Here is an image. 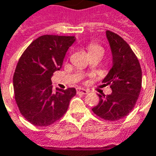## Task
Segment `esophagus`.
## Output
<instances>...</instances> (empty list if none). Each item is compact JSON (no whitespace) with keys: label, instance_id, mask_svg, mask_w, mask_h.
I'll return each instance as SVG.
<instances>
[{"label":"esophagus","instance_id":"esophagus-1","mask_svg":"<svg viewBox=\"0 0 156 156\" xmlns=\"http://www.w3.org/2000/svg\"><path fill=\"white\" fill-rule=\"evenodd\" d=\"M87 93H88V90H85V89H82V88H78L77 89V94H83V95H86Z\"/></svg>","mask_w":156,"mask_h":156}]
</instances>
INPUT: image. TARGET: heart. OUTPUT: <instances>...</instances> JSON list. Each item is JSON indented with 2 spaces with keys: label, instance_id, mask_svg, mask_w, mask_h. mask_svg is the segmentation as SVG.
<instances>
[{
  "label": "heart",
  "instance_id": "1",
  "mask_svg": "<svg viewBox=\"0 0 156 156\" xmlns=\"http://www.w3.org/2000/svg\"><path fill=\"white\" fill-rule=\"evenodd\" d=\"M87 48H88V51H89L90 54L97 51H103V49H102L101 46L98 44H96V43H90V44H89Z\"/></svg>",
  "mask_w": 156,
  "mask_h": 156
}]
</instances>
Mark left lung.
Masks as SVG:
<instances>
[{
	"instance_id": "1",
	"label": "left lung",
	"mask_w": 156,
	"mask_h": 156,
	"mask_svg": "<svg viewBox=\"0 0 156 156\" xmlns=\"http://www.w3.org/2000/svg\"><path fill=\"white\" fill-rule=\"evenodd\" d=\"M107 37L112 55V67L102 82L110 85V95H100L92 111L107 121L123 119L133 110L142 87V70L139 59L123 38L108 30Z\"/></svg>"
}]
</instances>
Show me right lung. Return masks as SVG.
I'll use <instances>...</instances> for the list:
<instances>
[{"instance_id": "obj_1", "label": "right lung", "mask_w": 156, "mask_h": 156, "mask_svg": "<svg viewBox=\"0 0 156 156\" xmlns=\"http://www.w3.org/2000/svg\"><path fill=\"white\" fill-rule=\"evenodd\" d=\"M74 36L43 35L23 52L13 76V88L21 114L32 124L51 125L61 119L75 97V88L53 90L51 77L62 67Z\"/></svg>"}]
</instances>
